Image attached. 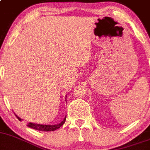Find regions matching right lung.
I'll return each instance as SVG.
<instances>
[{"label":"right lung","mask_w":150,"mask_h":150,"mask_svg":"<svg viewBox=\"0 0 150 150\" xmlns=\"http://www.w3.org/2000/svg\"><path fill=\"white\" fill-rule=\"evenodd\" d=\"M16 118L19 119V121H22L23 119H21L19 117H18L16 115H15ZM66 122V118H64V120L62 121L61 123L58 124V125H40V124H35L32 123V122H29V123H27V126L31 128H33L35 130H38V131H55V130L58 129L61 126L63 125Z\"/></svg>","instance_id":"1"}]
</instances>
